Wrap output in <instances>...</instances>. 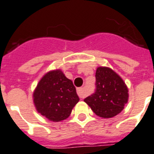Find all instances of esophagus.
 Here are the masks:
<instances>
[{
    "mask_svg": "<svg viewBox=\"0 0 154 154\" xmlns=\"http://www.w3.org/2000/svg\"><path fill=\"white\" fill-rule=\"evenodd\" d=\"M77 95L79 96L80 98H84V97H85V91H84L83 88H77Z\"/></svg>",
    "mask_w": 154,
    "mask_h": 154,
    "instance_id": "esophagus-1",
    "label": "esophagus"
}]
</instances>
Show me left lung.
<instances>
[{
	"mask_svg": "<svg viewBox=\"0 0 154 154\" xmlns=\"http://www.w3.org/2000/svg\"><path fill=\"white\" fill-rule=\"evenodd\" d=\"M128 88L123 80L108 67H98L96 72V90L84 101L97 116L112 118L124 108L128 101Z\"/></svg>",
	"mask_w": 154,
	"mask_h": 154,
	"instance_id": "8db88e82",
	"label": "left lung"
}]
</instances>
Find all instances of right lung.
Returning <instances> with one entry per match:
<instances>
[{
  "instance_id": "add662e5",
  "label": "right lung",
  "mask_w": 154,
  "mask_h": 154,
  "mask_svg": "<svg viewBox=\"0 0 154 154\" xmlns=\"http://www.w3.org/2000/svg\"><path fill=\"white\" fill-rule=\"evenodd\" d=\"M38 113L53 122L64 120L79 101L73 81L60 69L52 70L42 77L33 93Z\"/></svg>"
}]
</instances>
